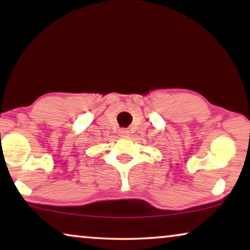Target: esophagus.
I'll list each match as a JSON object with an SVG mask.
<instances>
[{
	"instance_id": "34e87169",
	"label": "esophagus",
	"mask_w": 250,
	"mask_h": 250,
	"mask_svg": "<svg viewBox=\"0 0 250 250\" xmlns=\"http://www.w3.org/2000/svg\"><path fill=\"white\" fill-rule=\"evenodd\" d=\"M119 135H121L122 138H128V136H129V131H128L127 128L119 129Z\"/></svg>"
}]
</instances>
